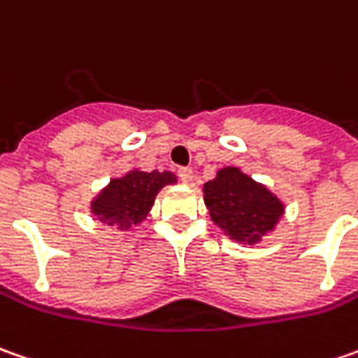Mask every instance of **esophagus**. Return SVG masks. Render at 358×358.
Listing matches in <instances>:
<instances>
[{"instance_id": "34e87169", "label": "esophagus", "mask_w": 358, "mask_h": 358, "mask_svg": "<svg viewBox=\"0 0 358 358\" xmlns=\"http://www.w3.org/2000/svg\"><path fill=\"white\" fill-rule=\"evenodd\" d=\"M177 175L183 183H191L193 181V169L191 167H179L177 169Z\"/></svg>"}]
</instances>
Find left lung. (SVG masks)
Here are the masks:
<instances>
[{
    "label": "left lung",
    "mask_w": 358,
    "mask_h": 358,
    "mask_svg": "<svg viewBox=\"0 0 358 358\" xmlns=\"http://www.w3.org/2000/svg\"><path fill=\"white\" fill-rule=\"evenodd\" d=\"M203 193L213 222L232 241L254 244L284 215L282 201L238 167L220 169Z\"/></svg>",
    "instance_id": "1"
}]
</instances>
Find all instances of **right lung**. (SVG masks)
Here are the masks:
<instances>
[{"mask_svg":"<svg viewBox=\"0 0 358 358\" xmlns=\"http://www.w3.org/2000/svg\"><path fill=\"white\" fill-rule=\"evenodd\" d=\"M177 177L169 171H129L112 179L106 189L92 201V213L98 220L117 230H128L148 217L155 195L165 185H173Z\"/></svg>","mask_w":358,"mask_h":358,"instance_id":"add662e5","label":"right lung"}]
</instances>
